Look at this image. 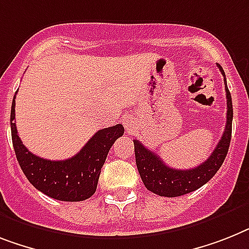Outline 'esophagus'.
Masks as SVG:
<instances>
[{"instance_id": "34e87169", "label": "esophagus", "mask_w": 249, "mask_h": 249, "mask_svg": "<svg viewBox=\"0 0 249 249\" xmlns=\"http://www.w3.org/2000/svg\"><path fill=\"white\" fill-rule=\"evenodd\" d=\"M123 124H124V128L127 129V132H131L133 124V117L132 116H124L123 117Z\"/></svg>"}]
</instances>
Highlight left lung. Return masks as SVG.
<instances>
[{
    "mask_svg": "<svg viewBox=\"0 0 249 249\" xmlns=\"http://www.w3.org/2000/svg\"><path fill=\"white\" fill-rule=\"evenodd\" d=\"M224 76L227 91V124L223 136L210 158L194 169H173L166 165L159 155L146 149L139 140H133L135 157L140 177L147 190L153 194L164 197H178L198 190L213 178L227 157L231 139V122H233V104L231 91L228 89L227 79L223 67L217 65Z\"/></svg>",
    "mask_w": 249,
    "mask_h": 249,
    "instance_id": "obj_1",
    "label": "left lung"
}]
</instances>
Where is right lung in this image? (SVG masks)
<instances>
[{"instance_id": "obj_1", "label": "right lung", "mask_w": 249, "mask_h": 249, "mask_svg": "<svg viewBox=\"0 0 249 249\" xmlns=\"http://www.w3.org/2000/svg\"><path fill=\"white\" fill-rule=\"evenodd\" d=\"M15 96L10 116L12 145L20 168L29 182L54 200L69 202L88 200L95 194L100 170L110 147L124 132L122 124L99 129L85 146L70 159L58 161L43 159L30 153L18 137L15 123Z\"/></svg>"}]
</instances>
